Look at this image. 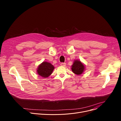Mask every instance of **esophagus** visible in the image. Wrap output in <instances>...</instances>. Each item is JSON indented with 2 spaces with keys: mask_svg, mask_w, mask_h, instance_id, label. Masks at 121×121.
Instances as JSON below:
<instances>
[{
  "mask_svg": "<svg viewBox=\"0 0 121 121\" xmlns=\"http://www.w3.org/2000/svg\"><path fill=\"white\" fill-rule=\"evenodd\" d=\"M60 65H61V66H65V63H61L60 64Z\"/></svg>",
  "mask_w": 121,
  "mask_h": 121,
  "instance_id": "obj_1",
  "label": "esophagus"
}]
</instances>
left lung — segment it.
I'll return each mask as SVG.
<instances>
[{"label": "left lung", "instance_id": "8db88e82", "mask_svg": "<svg viewBox=\"0 0 121 121\" xmlns=\"http://www.w3.org/2000/svg\"><path fill=\"white\" fill-rule=\"evenodd\" d=\"M72 72L77 75H81L85 70V66L79 60H75L71 66Z\"/></svg>", "mask_w": 121, "mask_h": 121}]
</instances>
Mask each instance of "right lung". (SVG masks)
<instances>
[{
  "instance_id": "add662e5",
  "label": "right lung",
  "mask_w": 121,
  "mask_h": 121,
  "mask_svg": "<svg viewBox=\"0 0 121 121\" xmlns=\"http://www.w3.org/2000/svg\"><path fill=\"white\" fill-rule=\"evenodd\" d=\"M54 68L53 65L45 61L38 66L37 69V74L43 78H46L52 73Z\"/></svg>"
}]
</instances>
